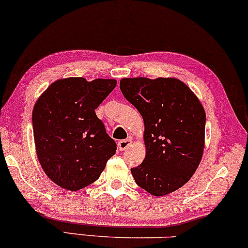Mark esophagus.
I'll return each mask as SVG.
<instances>
[{
	"instance_id": "obj_1",
	"label": "esophagus",
	"mask_w": 248,
	"mask_h": 248,
	"mask_svg": "<svg viewBox=\"0 0 248 248\" xmlns=\"http://www.w3.org/2000/svg\"><path fill=\"white\" fill-rule=\"evenodd\" d=\"M131 144V140L128 139V140H121L120 142L118 143V147L120 151H124V150L127 149L128 146H129Z\"/></svg>"
}]
</instances>
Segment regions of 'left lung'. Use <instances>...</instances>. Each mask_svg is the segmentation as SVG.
Returning a JSON list of instances; mask_svg holds the SVG:
<instances>
[{
    "instance_id": "left-lung-1",
    "label": "left lung",
    "mask_w": 248,
    "mask_h": 248,
    "mask_svg": "<svg viewBox=\"0 0 248 248\" xmlns=\"http://www.w3.org/2000/svg\"><path fill=\"white\" fill-rule=\"evenodd\" d=\"M120 90L145 124V159L131 168L136 184L158 197L180 189L198 168L203 152L206 114L199 99L171 78L122 79Z\"/></svg>"
}]
</instances>
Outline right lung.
I'll return each instance as SVG.
<instances>
[{
  "instance_id": "1",
  "label": "right lung",
  "mask_w": 248,
  "mask_h": 248,
  "mask_svg": "<svg viewBox=\"0 0 248 248\" xmlns=\"http://www.w3.org/2000/svg\"><path fill=\"white\" fill-rule=\"evenodd\" d=\"M117 81L83 78L56 81L34 106L32 122L37 158L52 182L77 191L101 176L117 144L95 109Z\"/></svg>"
}]
</instances>
